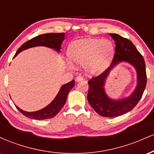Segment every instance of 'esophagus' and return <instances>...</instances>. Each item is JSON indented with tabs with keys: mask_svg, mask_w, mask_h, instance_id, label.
Returning a JSON list of instances; mask_svg holds the SVG:
<instances>
[{
	"mask_svg": "<svg viewBox=\"0 0 154 154\" xmlns=\"http://www.w3.org/2000/svg\"><path fill=\"white\" fill-rule=\"evenodd\" d=\"M82 80H83V77H82L81 75L77 76V77H76V81H77V82H79V81H82Z\"/></svg>",
	"mask_w": 154,
	"mask_h": 154,
	"instance_id": "34e87169",
	"label": "esophagus"
}]
</instances>
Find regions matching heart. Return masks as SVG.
Instances as JSON below:
<instances>
[{"instance_id": "obj_1", "label": "heart", "mask_w": 154, "mask_h": 154, "mask_svg": "<svg viewBox=\"0 0 154 154\" xmlns=\"http://www.w3.org/2000/svg\"><path fill=\"white\" fill-rule=\"evenodd\" d=\"M114 51V45L111 40L88 38L76 40L70 44L67 56L72 62L83 64L86 71L93 74L106 66Z\"/></svg>"}]
</instances>
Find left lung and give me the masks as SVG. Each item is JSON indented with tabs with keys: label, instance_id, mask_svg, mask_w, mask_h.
<instances>
[{
	"label": "left lung",
	"instance_id": "left-lung-1",
	"mask_svg": "<svg viewBox=\"0 0 154 154\" xmlns=\"http://www.w3.org/2000/svg\"><path fill=\"white\" fill-rule=\"evenodd\" d=\"M110 35L115 41V54L111 66L103 73L92 77L88 81L89 90L88 100L93 109L105 117H116L131 111L142 98L147 82L146 63L143 56L134 44L128 39L117 34ZM120 61H127L135 66L138 75V85L135 91L128 98L119 101L111 100L105 94L103 85L109 72Z\"/></svg>",
	"mask_w": 154,
	"mask_h": 154
}]
</instances>
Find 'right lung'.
I'll return each instance as SVG.
<instances>
[{
    "label": "right lung",
    "mask_w": 154,
    "mask_h": 154,
    "mask_svg": "<svg viewBox=\"0 0 154 154\" xmlns=\"http://www.w3.org/2000/svg\"><path fill=\"white\" fill-rule=\"evenodd\" d=\"M64 32L47 33V34L40 35L38 36L35 37L31 40L26 41L22 45H21L20 48L17 50L14 56H17L19 53L25 50V49L29 48L32 47L40 46V45L51 48L55 50L60 51L61 45L64 40ZM75 80H72L71 82L63 85L60 89L58 95L54 98V100L48 106H47L46 107L41 109V110L34 111V112H26V111L20 109L19 107H16L23 115L28 118H30V119L37 120L51 119V118L54 117L62 109L63 105L66 103L68 93L75 86Z\"/></svg>",
    "instance_id": "right-lung-1"
}]
</instances>
